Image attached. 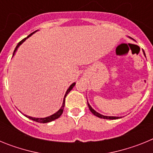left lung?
Returning a JSON list of instances; mask_svg holds the SVG:
<instances>
[{
    "mask_svg": "<svg viewBox=\"0 0 153 153\" xmlns=\"http://www.w3.org/2000/svg\"><path fill=\"white\" fill-rule=\"evenodd\" d=\"M129 38H131V37H129ZM131 39H132V38H131ZM87 104H88L89 109H90V110L91 111V113H93V115H95L96 117H99V118L106 119V120H117V119L121 118V117H108V116H104V115L100 114V113H99L98 112L96 111V110H94V109L92 108V106L90 105V103L88 102V101H87Z\"/></svg>",
    "mask_w": 153,
    "mask_h": 153,
    "instance_id": "1",
    "label": "left lung"
}]
</instances>
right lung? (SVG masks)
I'll list each match as a JSON object with an SVG mask.
<instances>
[{"label":"right lung","instance_id":"add662e5","mask_svg":"<svg viewBox=\"0 0 153 153\" xmlns=\"http://www.w3.org/2000/svg\"><path fill=\"white\" fill-rule=\"evenodd\" d=\"M35 32H36V30L34 31V32H33V33H30V35H28V36H27L26 38L23 39V40H21V41L19 42L18 44H17V47H15V49H14V51H13V55H14V53H15L16 51H17V48H18V47H20V46H21V44H22L23 43H24V42L25 41V40H26L28 38V37H30V36L31 35L33 34V33H34ZM75 84H76V83H72V84H71V85H70V87H69V88L67 89V92H66V93H65L64 97H63V104H62L61 107H60V109H59V110H58L57 112H56V113H53V114L51 115V116H49V117H44V118H36V117H29V116H27V115H25V114H24V116H25V117H27L28 119H30V120H33V121H35V122L40 123H50V122H51V121H53V120H56V119L59 118V117H60V116H61V115H62V113H63V108H64V105H65V98H66V97H67V94H68V93H70V91H71V90H72V89L74 88V86H75Z\"/></svg>","mask_w":153,"mask_h":153}]
</instances>
